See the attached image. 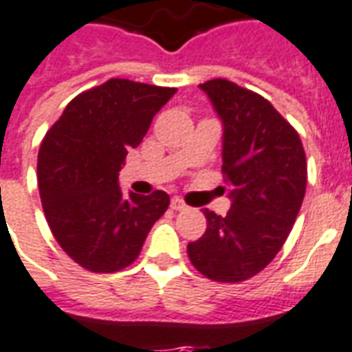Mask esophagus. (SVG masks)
<instances>
[{"label":"esophagus","mask_w":352,"mask_h":352,"mask_svg":"<svg viewBox=\"0 0 352 352\" xmlns=\"http://www.w3.org/2000/svg\"><path fill=\"white\" fill-rule=\"evenodd\" d=\"M170 208H173V210H176V212H179V210H186L187 204L182 201V199H178V197H174L173 201H170Z\"/></svg>","instance_id":"1"}]
</instances>
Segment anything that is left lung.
I'll list each match as a JSON object with an SVG mask.
<instances>
[{
	"mask_svg": "<svg viewBox=\"0 0 352 352\" xmlns=\"http://www.w3.org/2000/svg\"><path fill=\"white\" fill-rule=\"evenodd\" d=\"M199 88L223 123L225 217L204 210L206 232L187 245L197 270L221 283L253 278L283 248L306 195L307 165L298 133L270 101L234 82Z\"/></svg>",
	"mask_w": 352,
	"mask_h": 352,
	"instance_id": "obj_1",
	"label": "left lung"
}]
</instances>
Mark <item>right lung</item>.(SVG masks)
<instances>
[{
    "label": "right lung",
    "mask_w": 352,
    "mask_h": 352,
    "mask_svg": "<svg viewBox=\"0 0 352 352\" xmlns=\"http://www.w3.org/2000/svg\"><path fill=\"white\" fill-rule=\"evenodd\" d=\"M176 88L110 78L76 95L46 133L37 182L46 221L61 250L82 268L110 274L129 266L168 195L122 193L118 176Z\"/></svg>",
    "instance_id": "right-lung-1"
}]
</instances>
